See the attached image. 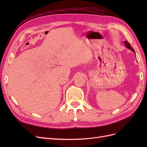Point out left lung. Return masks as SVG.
Instances as JSON below:
<instances>
[{
  "label": "left lung",
  "mask_w": 147,
  "mask_h": 147,
  "mask_svg": "<svg viewBox=\"0 0 147 147\" xmlns=\"http://www.w3.org/2000/svg\"><path fill=\"white\" fill-rule=\"evenodd\" d=\"M124 45H125V47H127L128 49H130L131 50H132L133 52H134V53H135L134 50V49H133V48L131 46L130 44L127 41H124Z\"/></svg>",
  "instance_id": "left-lung-1"
}]
</instances>
